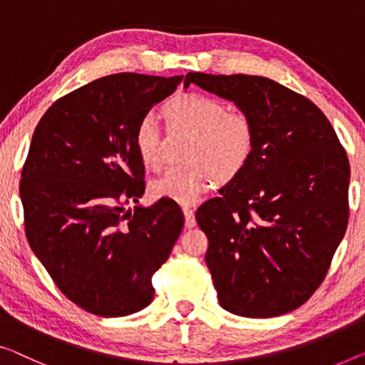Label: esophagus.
<instances>
[{"mask_svg":"<svg viewBox=\"0 0 365 365\" xmlns=\"http://www.w3.org/2000/svg\"><path fill=\"white\" fill-rule=\"evenodd\" d=\"M183 215H185V227H195L197 226V220H195V213L192 208L188 206H183Z\"/></svg>","mask_w":365,"mask_h":365,"instance_id":"34e87169","label":"esophagus"}]
</instances>
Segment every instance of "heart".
<instances>
[{"label":"heart","mask_w":365,"mask_h":365,"mask_svg":"<svg viewBox=\"0 0 365 365\" xmlns=\"http://www.w3.org/2000/svg\"><path fill=\"white\" fill-rule=\"evenodd\" d=\"M165 116L172 124L193 130L187 165L170 167L150 183L155 198L192 205L210 187L213 177L231 180L251 160L255 129L249 116L230 111L220 98L185 91L167 101ZM134 148L140 162L155 167L160 162V126L155 114L148 113L134 128Z\"/></svg>","instance_id":"heart-1"}]
</instances>
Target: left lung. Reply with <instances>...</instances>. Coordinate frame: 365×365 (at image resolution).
Returning <instances> with one entry per match:
<instances>
[{
    "instance_id": "1",
    "label": "left lung",
    "mask_w": 365,
    "mask_h": 365,
    "mask_svg": "<svg viewBox=\"0 0 365 365\" xmlns=\"http://www.w3.org/2000/svg\"><path fill=\"white\" fill-rule=\"evenodd\" d=\"M232 101L255 129L249 164L197 210L220 304L246 318L280 317L322 285L349 220L351 168L319 108L257 75L190 72Z\"/></svg>"
}]
</instances>
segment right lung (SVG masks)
Here are the masks:
<instances>
[{"label":"right lung","mask_w":365,"mask_h":365,"mask_svg":"<svg viewBox=\"0 0 365 365\" xmlns=\"http://www.w3.org/2000/svg\"><path fill=\"white\" fill-rule=\"evenodd\" d=\"M182 78H98L53 103L32 135L19 185L26 237L63 295L98 317L148 307L182 232L170 200L126 210L145 190L135 124Z\"/></svg>","instance_id":"1"}]
</instances>
